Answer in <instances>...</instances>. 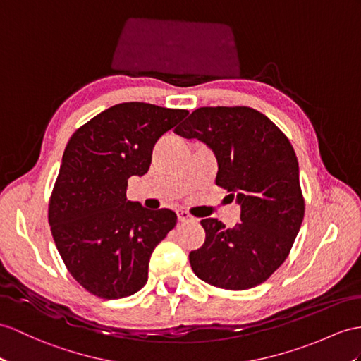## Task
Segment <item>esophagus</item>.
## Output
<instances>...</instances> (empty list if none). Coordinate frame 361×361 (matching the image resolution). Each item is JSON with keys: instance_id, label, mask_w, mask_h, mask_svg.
Returning a JSON list of instances; mask_svg holds the SVG:
<instances>
[{"instance_id": "34e87169", "label": "esophagus", "mask_w": 361, "mask_h": 361, "mask_svg": "<svg viewBox=\"0 0 361 361\" xmlns=\"http://www.w3.org/2000/svg\"><path fill=\"white\" fill-rule=\"evenodd\" d=\"M178 219H179V222H187V221H191L192 216L190 213H187V211L179 209L178 211Z\"/></svg>"}]
</instances>
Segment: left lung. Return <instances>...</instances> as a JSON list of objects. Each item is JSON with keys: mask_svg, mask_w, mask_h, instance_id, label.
<instances>
[{"mask_svg": "<svg viewBox=\"0 0 361 361\" xmlns=\"http://www.w3.org/2000/svg\"><path fill=\"white\" fill-rule=\"evenodd\" d=\"M214 152L216 185L235 196L240 224L200 221L205 242L190 252L195 274L216 288L243 291L268 280L289 256L305 216L298 162L289 139L265 114L239 107H200L174 130Z\"/></svg>", "mask_w": 361, "mask_h": 361, "instance_id": "8db88e82", "label": "left lung"}]
</instances>
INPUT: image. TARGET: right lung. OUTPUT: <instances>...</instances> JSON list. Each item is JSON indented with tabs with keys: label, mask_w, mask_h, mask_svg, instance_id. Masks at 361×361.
<instances>
[{
	"label": "right lung",
	"mask_w": 361,
	"mask_h": 361,
	"mask_svg": "<svg viewBox=\"0 0 361 361\" xmlns=\"http://www.w3.org/2000/svg\"><path fill=\"white\" fill-rule=\"evenodd\" d=\"M187 114L122 102L96 114L67 142L49 224L66 268L90 294L114 300L147 283L152 252L178 216L127 200L128 179L148 171L154 144Z\"/></svg>",
	"instance_id": "right-lung-1"
}]
</instances>
